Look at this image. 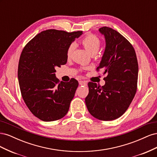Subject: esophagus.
I'll use <instances>...</instances> for the list:
<instances>
[{"instance_id": "34e87169", "label": "esophagus", "mask_w": 157, "mask_h": 157, "mask_svg": "<svg viewBox=\"0 0 157 157\" xmlns=\"http://www.w3.org/2000/svg\"><path fill=\"white\" fill-rule=\"evenodd\" d=\"M78 83L80 86H86V84H87V83L85 81H83V80H80Z\"/></svg>"}]
</instances>
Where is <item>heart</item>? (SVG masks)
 <instances>
[{
	"label": "heart",
	"instance_id": "heart-1",
	"mask_svg": "<svg viewBox=\"0 0 157 157\" xmlns=\"http://www.w3.org/2000/svg\"><path fill=\"white\" fill-rule=\"evenodd\" d=\"M81 43L84 48L90 54H97L98 50L100 48L101 41L98 38L94 35H89L82 39ZM75 49V44H71L67 50V58L70 59L73 55V52Z\"/></svg>",
	"mask_w": 157,
	"mask_h": 157
}]
</instances>
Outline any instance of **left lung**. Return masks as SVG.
<instances>
[{"label": "left lung", "instance_id": "1", "mask_svg": "<svg viewBox=\"0 0 157 157\" xmlns=\"http://www.w3.org/2000/svg\"><path fill=\"white\" fill-rule=\"evenodd\" d=\"M105 48L97 69H102L105 84L101 87L88 82L89 93L85 103L89 113L101 121L121 117L130 106L137 90L138 63L132 44L119 33L103 27Z\"/></svg>", "mask_w": 157, "mask_h": 157}]
</instances>
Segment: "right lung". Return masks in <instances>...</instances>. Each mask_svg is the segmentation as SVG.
<instances>
[{
	"label": "right lung",
	"instance_id": "right-lung-1",
	"mask_svg": "<svg viewBox=\"0 0 157 157\" xmlns=\"http://www.w3.org/2000/svg\"><path fill=\"white\" fill-rule=\"evenodd\" d=\"M82 33L42 31L21 52L17 71L21 96L30 111L42 121H57L69 111L78 82L74 78L59 82L56 68L66 64L68 47Z\"/></svg>",
	"mask_w": 157,
	"mask_h": 157
}]
</instances>
